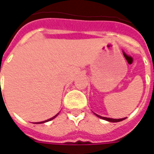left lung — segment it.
Masks as SVG:
<instances>
[{
    "instance_id": "obj_1",
    "label": "left lung",
    "mask_w": 154,
    "mask_h": 154,
    "mask_svg": "<svg viewBox=\"0 0 154 154\" xmlns=\"http://www.w3.org/2000/svg\"><path fill=\"white\" fill-rule=\"evenodd\" d=\"M96 116L97 117H99L100 119H105V120H107V121H110V122H119V121H122L124 119H125L126 118H122V119H111V118H106V117H102V116H98L96 114Z\"/></svg>"
}]
</instances>
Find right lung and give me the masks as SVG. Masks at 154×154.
Listing matches in <instances>:
<instances>
[{
	"instance_id": "right-lung-1",
	"label": "right lung",
	"mask_w": 154,
	"mask_h": 154,
	"mask_svg": "<svg viewBox=\"0 0 154 154\" xmlns=\"http://www.w3.org/2000/svg\"><path fill=\"white\" fill-rule=\"evenodd\" d=\"M57 115H58V114H57ZM57 115H56V116H54V117H52V118H51V119H47V120H44V121H42V122H38V123H35V124H43V123L48 122V121H49V120H52V119H54V118H55V117H56V116H57Z\"/></svg>"
}]
</instances>
